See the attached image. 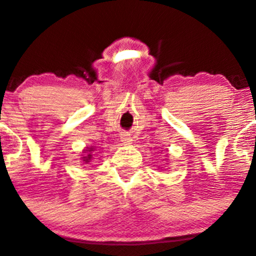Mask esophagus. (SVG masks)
<instances>
[{"label":"esophagus","mask_w":256,"mask_h":256,"mask_svg":"<svg viewBox=\"0 0 256 256\" xmlns=\"http://www.w3.org/2000/svg\"><path fill=\"white\" fill-rule=\"evenodd\" d=\"M121 141H122L124 144H130L131 142V138H128V136H122V138H121Z\"/></svg>","instance_id":"esophagus-1"}]
</instances>
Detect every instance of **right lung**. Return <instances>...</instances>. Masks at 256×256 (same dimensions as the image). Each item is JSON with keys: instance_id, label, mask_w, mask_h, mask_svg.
Instances as JSON below:
<instances>
[{"instance_id": "add662e5", "label": "right lung", "mask_w": 256, "mask_h": 256, "mask_svg": "<svg viewBox=\"0 0 256 256\" xmlns=\"http://www.w3.org/2000/svg\"><path fill=\"white\" fill-rule=\"evenodd\" d=\"M90 151H92V150H90ZM89 160H92V154H88V156H85V160H84V161L85 162H89Z\"/></svg>"}]
</instances>
